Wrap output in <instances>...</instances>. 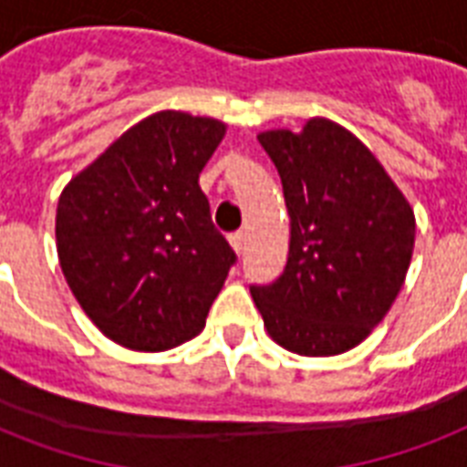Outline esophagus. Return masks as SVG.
I'll return each mask as SVG.
<instances>
[{
  "mask_svg": "<svg viewBox=\"0 0 467 467\" xmlns=\"http://www.w3.org/2000/svg\"><path fill=\"white\" fill-rule=\"evenodd\" d=\"M230 247L234 249V254H244V249H247V234L244 233L230 234Z\"/></svg>",
  "mask_w": 467,
  "mask_h": 467,
  "instance_id": "esophagus-1",
  "label": "esophagus"
}]
</instances>
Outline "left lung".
<instances>
[{
  "instance_id": "1",
  "label": "left lung",
  "mask_w": 467,
  "mask_h": 467,
  "mask_svg": "<svg viewBox=\"0 0 467 467\" xmlns=\"http://www.w3.org/2000/svg\"><path fill=\"white\" fill-rule=\"evenodd\" d=\"M276 164L291 220L288 262L252 285L264 327L298 356H337L383 322L405 284L414 211L376 155L339 123L256 135Z\"/></svg>"
}]
</instances>
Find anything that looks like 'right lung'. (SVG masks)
<instances>
[{
  "instance_id": "add662e5",
  "label": "right lung",
  "mask_w": 467,
  "mask_h": 467,
  "mask_svg": "<svg viewBox=\"0 0 467 467\" xmlns=\"http://www.w3.org/2000/svg\"><path fill=\"white\" fill-rule=\"evenodd\" d=\"M227 126L157 111L69 179L55 215L69 291L104 337L167 351L205 327L234 252L213 227L198 174Z\"/></svg>"
}]
</instances>
